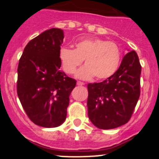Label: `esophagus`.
I'll return each mask as SVG.
<instances>
[{
  "label": "esophagus",
  "instance_id": "obj_1",
  "mask_svg": "<svg viewBox=\"0 0 159 159\" xmlns=\"http://www.w3.org/2000/svg\"><path fill=\"white\" fill-rule=\"evenodd\" d=\"M77 85H78V86H83V85H84V84L83 82H81V81H77Z\"/></svg>",
  "mask_w": 159,
  "mask_h": 159
}]
</instances>
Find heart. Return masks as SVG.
<instances>
[{"mask_svg": "<svg viewBox=\"0 0 159 159\" xmlns=\"http://www.w3.org/2000/svg\"><path fill=\"white\" fill-rule=\"evenodd\" d=\"M59 58L66 73H75L84 60L86 65L78 69L75 77L90 80L96 76L102 80L112 76L117 70L121 61V51L113 42L92 38L78 42L75 49L61 48Z\"/></svg>", "mask_w": 159, "mask_h": 159, "instance_id": "1", "label": "heart"}]
</instances>
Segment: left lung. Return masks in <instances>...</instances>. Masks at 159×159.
I'll list each match as a JSON object with an SVG mask.
<instances>
[{"mask_svg": "<svg viewBox=\"0 0 159 159\" xmlns=\"http://www.w3.org/2000/svg\"><path fill=\"white\" fill-rule=\"evenodd\" d=\"M141 66L134 51L124 56L119 69L100 83L88 84V117L100 129L128 123L140 96Z\"/></svg>", "mask_w": 159, "mask_h": 159, "instance_id": "1", "label": "left lung"}]
</instances>
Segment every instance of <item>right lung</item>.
I'll return each mask as SVG.
<instances>
[{
  "instance_id": "right-lung-1",
  "label": "right lung",
  "mask_w": 159,
  "mask_h": 159,
  "mask_svg": "<svg viewBox=\"0 0 159 159\" xmlns=\"http://www.w3.org/2000/svg\"><path fill=\"white\" fill-rule=\"evenodd\" d=\"M64 34L51 28L30 40L18 66L17 93L30 120L42 127L61 125L76 81L61 71L59 58Z\"/></svg>"
}]
</instances>
